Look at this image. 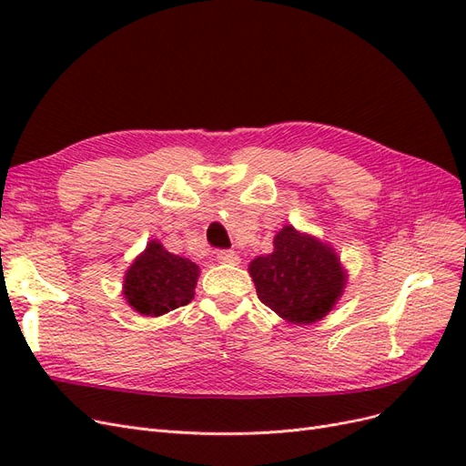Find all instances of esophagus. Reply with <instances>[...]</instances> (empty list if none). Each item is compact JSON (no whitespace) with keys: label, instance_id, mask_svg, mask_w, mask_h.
<instances>
[{"label":"esophagus","instance_id":"esophagus-1","mask_svg":"<svg viewBox=\"0 0 466 466\" xmlns=\"http://www.w3.org/2000/svg\"><path fill=\"white\" fill-rule=\"evenodd\" d=\"M218 260L221 264H233V266L241 262V258H238V255L233 250H218Z\"/></svg>","mask_w":466,"mask_h":466}]
</instances>
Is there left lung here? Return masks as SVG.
Here are the masks:
<instances>
[{
    "label": "left lung",
    "mask_w": 466,
    "mask_h": 466,
    "mask_svg": "<svg viewBox=\"0 0 466 466\" xmlns=\"http://www.w3.org/2000/svg\"><path fill=\"white\" fill-rule=\"evenodd\" d=\"M258 299L291 324H313L327 317L344 295L348 272L332 245L284 225L274 250L248 264Z\"/></svg>",
    "instance_id": "left-lung-1"
}]
</instances>
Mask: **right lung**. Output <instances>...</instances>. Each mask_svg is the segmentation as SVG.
<instances>
[{
    "mask_svg": "<svg viewBox=\"0 0 466 466\" xmlns=\"http://www.w3.org/2000/svg\"><path fill=\"white\" fill-rule=\"evenodd\" d=\"M198 276V264L173 255L155 238L126 270L122 295L136 313L161 317L194 299Z\"/></svg>",
    "mask_w": 466,
    "mask_h": 466,
    "instance_id": "obj_1",
    "label": "right lung"
}]
</instances>
